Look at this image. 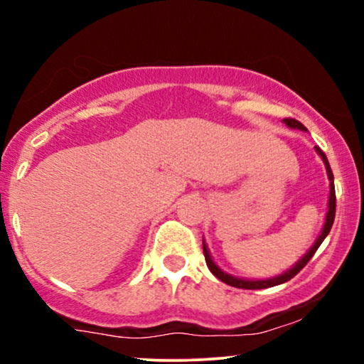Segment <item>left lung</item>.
<instances>
[{
    "mask_svg": "<svg viewBox=\"0 0 364 364\" xmlns=\"http://www.w3.org/2000/svg\"><path fill=\"white\" fill-rule=\"evenodd\" d=\"M284 122L287 124L289 127H296V129H301V131H307V129L302 126L301 122L296 121V119H291V117H285ZM316 151L317 154L321 156L324 161L326 164V171H328V176H329V181H331V191H329V210H328V215H326V223H324V228L323 232H321L319 238H317L314 245H312V248L307 254L302 257L301 260L297 262L296 265L292 267L291 270H287V272H284L282 275H279V277H274V279H267V280H243V279H237V277H232V275L225 274L223 270H220L218 267L215 265V262L211 260V257L208 254V248H206L205 242H203V255H205V260H206V265H208L210 272L215 275L216 279H220L222 282L232 285V287H238V289H267V287H274V285H279V284H284L287 282V280H291L292 277H296V275L301 272L302 269L307 265V262H309L312 259V255L316 254V250L319 248L321 243H323V240L326 237H328V233L331 232V227H333L334 223V215H336V191H334V176H333V171H331V166H329V161L328 158H326V154L321 151L319 148L316 146Z\"/></svg>",
    "mask_w": 364,
    "mask_h": 364,
    "instance_id": "1",
    "label": "left lung"
}]
</instances>
